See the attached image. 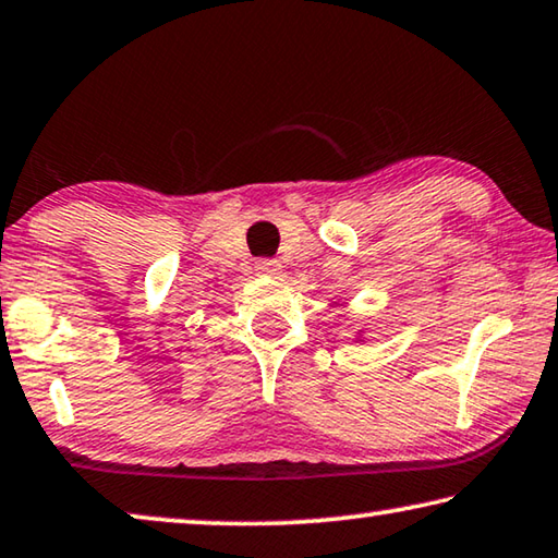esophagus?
Instances as JSON below:
<instances>
[{
    "label": "esophagus",
    "instance_id": "esophagus-1",
    "mask_svg": "<svg viewBox=\"0 0 558 558\" xmlns=\"http://www.w3.org/2000/svg\"><path fill=\"white\" fill-rule=\"evenodd\" d=\"M280 270H282V266H280L276 258H260V260H256V272H258V276H278Z\"/></svg>",
    "mask_w": 558,
    "mask_h": 558
}]
</instances>
